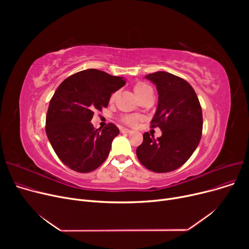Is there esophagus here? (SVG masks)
<instances>
[{
	"instance_id": "obj_1",
	"label": "esophagus",
	"mask_w": 249,
	"mask_h": 249,
	"mask_svg": "<svg viewBox=\"0 0 249 249\" xmlns=\"http://www.w3.org/2000/svg\"><path fill=\"white\" fill-rule=\"evenodd\" d=\"M121 132L122 133H131L132 130H130L128 128H121Z\"/></svg>"
}]
</instances>
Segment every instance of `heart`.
Listing matches in <instances>:
<instances>
[{"mask_svg":"<svg viewBox=\"0 0 249 249\" xmlns=\"http://www.w3.org/2000/svg\"><path fill=\"white\" fill-rule=\"evenodd\" d=\"M133 89H134V93H135V95L137 96V98H139V97H141L142 95L146 94L148 90H151V88H150L148 85L144 84V83H137V84L134 86ZM115 96H116V94H113V95L111 96V101H113V100L115 99ZM124 121H125L127 124H129V125H134V124L136 123L137 119H136V117H134V116H127V117H125Z\"/></svg>","mask_w":249,"mask_h":249,"instance_id":"obj_1","label":"heart"}]
</instances>
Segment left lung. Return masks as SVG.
I'll use <instances>...</instances> for the list:
<instances>
[{
    "label": "left lung",
    "instance_id": "1",
    "mask_svg": "<svg viewBox=\"0 0 249 249\" xmlns=\"http://www.w3.org/2000/svg\"><path fill=\"white\" fill-rule=\"evenodd\" d=\"M145 78L156 86L159 93L151 127H160L162 134L158 139L147 132L143 134L137 158L151 172H173L199 145L203 129L201 105L192 86L173 73L156 71Z\"/></svg>",
    "mask_w": 249,
    "mask_h": 249
}]
</instances>
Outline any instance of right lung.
Masks as SVG:
<instances>
[{"instance_id": "obj_1", "label": "right lung", "mask_w": 249, "mask_h": 249, "mask_svg": "<svg viewBox=\"0 0 249 249\" xmlns=\"http://www.w3.org/2000/svg\"><path fill=\"white\" fill-rule=\"evenodd\" d=\"M125 84L121 76L89 69L65 78L56 89L46 115V135L58 159L72 171L93 172L108 158L119 129L112 123L95 129L90 120Z\"/></svg>"}]
</instances>
